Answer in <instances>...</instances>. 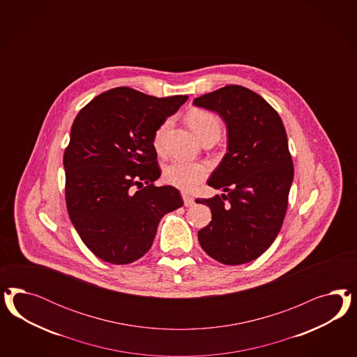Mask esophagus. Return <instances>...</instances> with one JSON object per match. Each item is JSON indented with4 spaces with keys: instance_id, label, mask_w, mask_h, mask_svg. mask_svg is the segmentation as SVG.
I'll return each mask as SVG.
<instances>
[{
    "instance_id": "obj_1",
    "label": "esophagus",
    "mask_w": 357,
    "mask_h": 357,
    "mask_svg": "<svg viewBox=\"0 0 357 357\" xmlns=\"http://www.w3.org/2000/svg\"><path fill=\"white\" fill-rule=\"evenodd\" d=\"M182 197H183V203L184 206H192L195 204L194 197L192 196H190V195L183 194L182 195Z\"/></svg>"
}]
</instances>
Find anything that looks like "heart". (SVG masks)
I'll list each match as a JSON object with an SVG mask.
<instances>
[{
  "mask_svg": "<svg viewBox=\"0 0 357 357\" xmlns=\"http://www.w3.org/2000/svg\"><path fill=\"white\" fill-rule=\"evenodd\" d=\"M185 121L188 124V127L192 130L196 137L200 141L206 140L209 137H215L220 136L221 132V126L220 121L216 116L206 111V109H200V108H195L191 109L187 116ZM169 120L162 123L154 133V139L153 144L154 148L158 153L162 151L163 137L165 133L169 128ZM206 166L202 163L195 162H172L165 166L163 169V181L173 187H176L182 191H191L194 190L197 184L200 183L206 176Z\"/></svg>",
  "mask_w": 357,
  "mask_h": 357,
  "instance_id": "1",
  "label": "heart"
}]
</instances>
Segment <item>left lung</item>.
Returning a JSON list of instances; mask_svg holds the SVG:
<instances>
[{"mask_svg":"<svg viewBox=\"0 0 357 357\" xmlns=\"http://www.w3.org/2000/svg\"><path fill=\"white\" fill-rule=\"evenodd\" d=\"M227 123V153L208 179L225 194L196 203L212 221L199 230L200 246L217 261L238 266L257 259L280 231L293 182V162L279 114L259 94L239 85L194 99Z\"/></svg>","mask_w":357,"mask_h":357,"instance_id":"obj_1","label":"left lung"}]
</instances>
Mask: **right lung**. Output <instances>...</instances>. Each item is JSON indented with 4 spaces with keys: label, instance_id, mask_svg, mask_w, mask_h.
<instances>
[{
    "label": "right lung",
    "instance_id": "1",
    "mask_svg": "<svg viewBox=\"0 0 357 357\" xmlns=\"http://www.w3.org/2000/svg\"><path fill=\"white\" fill-rule=\"evenodd\" d=\"M187 99L116 87L78 112L64 153L65 200L77 233L99 259H140L161 218L183 206L175 187L153 184L161 175L153 139Z\"/></svg>",
    "mask_w": 357,
    "mask_h": 357
}]
</instances>
